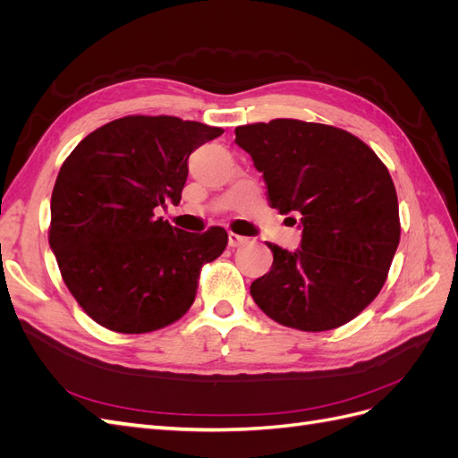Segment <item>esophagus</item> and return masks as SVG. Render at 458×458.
Returning <instances> with one entry per match:
<instances>
[{"instance_id": "1", "label": "esophagus", "mask_w": 458, "mask_h": 458, "mask_svg": "<svg viewBox=\"0 0 458 458\" xmlns=\"http://www.w3.org/2000/svg\"><path fill=\"white\" fill-rule=\"evenodd\" d=\"M246 242H248L246 237H241V234H237V233H229V246H231V248L242 246V244H246Z\"/></svg>"}]
</instances>
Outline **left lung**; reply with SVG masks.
Masks as SVG:
<instances>
[{
	"label": "left lung",
	"mask_w": 458,
	"mask_h": 458,
	"mask_svg": "<svg viewBox=\"0 0 458 458\" xmlns=\"http://www.w3.org/2000/svg\"><path fill=\"white\" fill-rule=\"evenodd\" d=\"M234 135L263 174L269 204L301 214L298 250L267 244L273 266L250 286L258 308L306 332L350 323L378 296L399 244L390 172L359 137L327 123L276 118Z\"/></svg>",
	"instance_id": "left-lung-1"
}]
</instances>
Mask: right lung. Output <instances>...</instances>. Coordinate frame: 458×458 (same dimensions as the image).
Segmentation results:
<instances>
[{"instance_id": "obj_1", "label": "right lung", "mask_w": 458, "mask_h": 458, "mask_svg": "<svg viewBox=\"0 0 458 458\" xmlns=\"http://www.w3.org/2000/svg\"><path fill=\"white\" fill-rule=\"evenodd\" d=\"M224 133L175 116H123L68 155L51 195L49 246L66 288L95 323L143 335L183 317L227 231L187 233L157 217L179 204L191 152Z\"/></svg>"}]
</instances>
